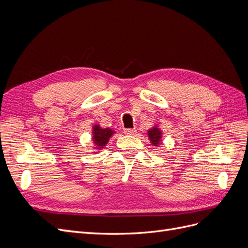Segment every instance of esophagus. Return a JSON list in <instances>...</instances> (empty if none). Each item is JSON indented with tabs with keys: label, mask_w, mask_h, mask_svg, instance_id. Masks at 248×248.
I'll use <instances>...</instances> for the list:
<instances>
[{
	"label": "esophagus",
	"mask_w": 248,
	"mask_h": 248,
	"mask_svg": "<svg viewBox=\"0 0 248 248\" xmlns=\"http://www.w3.org/2000/svg\"><path fill=\"white\" fill-rule=\"evenodd\" d=\"M135 133H136L135 129H125L124 130V134H126V135H133Z\"/></svg>",
	"instance_id": "obj_1"
}]
</instances>
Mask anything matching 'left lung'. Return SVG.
I'll return each instance as SVG.
<instances>
[{
  "mask_svg": "<svg viewBox=\"0 0 248 248\" xmlns=\"http://www.w3.org/2000/svg\"><path fill=\"white\" fill-rule=\"evenodd\" d=\"M148 135H149V137H150V140L153 145L158 146L160 137H162V132H160V130L158 128H156V126H154V128L148 131Z\"/></svg>",
  "mask_w": 248,
  "mask_h": 248,
  "instance_id": "1",
  "label": "left lung"
}]
</instances>
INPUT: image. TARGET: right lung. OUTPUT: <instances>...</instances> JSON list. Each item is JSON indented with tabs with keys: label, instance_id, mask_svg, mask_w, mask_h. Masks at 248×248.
<instances>
[{
	"label": "right lung",
	"instance_id": "obj_1",
	"mask_svg": "<svg viewBox=\"0 0 248 248\" xmlns=\"http://www.w3.org/2000/svg\"><path fill=\"white\" fill-rule=\"evenodd\" d=\"M93 130V140L98 149L105 147L114 133L111 129H101L99 125H94Z\"/></svg>",
	"mask_w": 248,
	"mask_h": 248
}]
</instances>
